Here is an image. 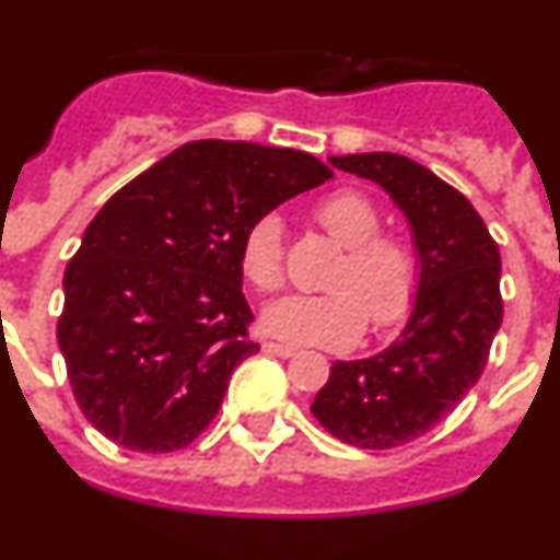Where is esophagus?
I'll return each mask as SVG.
<instances>
[{
	"mask_svg": "<svg viewBox=\"0 0 560 560\" xmlns=\"http://www.w3.org/2000/svg\"><path fill=\"white\" fill-rule=\"evenodd\" d=\"M264 350L271 355H280V359H291L296 353L291 345H280V341H264Z\"/></svg>",
	"mask_w": 560,
	"mask_h": 560,
	"instance_id": "34e87169",
	"label": "esophagus"
}]
</instances>
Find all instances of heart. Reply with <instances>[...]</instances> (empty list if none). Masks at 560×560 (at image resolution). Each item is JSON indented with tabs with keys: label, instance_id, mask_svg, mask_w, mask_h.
<instances>
[{
	"label": "heart",
	"instance_id": "heart-1",
	"mask_svg": "<svg viewBox=\"0 0 560 560\" xmlns=\"http://www.w3.org/2000/svg\"><path fill=\"white\" fill-rule=\"evenodd\" d=\"M314 219L348 246L325 294H291L264 311V328L296 345L348 348L364 334L398 328L418 303L420 266L412 246L381 232V212L359 190H336L314 205ZM241 271L257 291L285 283V235L277 212H260L241 241Z\"/></svg>",
	"mask_w": 560,
	"mask_h": 560
}]
</instances>
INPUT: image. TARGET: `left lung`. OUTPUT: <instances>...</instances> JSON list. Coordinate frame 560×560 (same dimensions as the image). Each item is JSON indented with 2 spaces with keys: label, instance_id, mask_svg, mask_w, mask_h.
<instances>
[{
  "label": "left lung",
  "instance_id": "8db88e82",
  "mask_svg": "<svg viewBox=\"0 0 560 560\" xmlns=\"http://www.w3.org/2000/svg\"><path fill=\"white\" fill-rule=\"evenodd\" d=\"M378 182L404 210L420 255L418 303L387 350L336 361L311 412L355 448H395L434 429L482 375L502 325V257L457 187L398 153L330 156Z\"/></svg>",
  "mask_w": 560,
  "mask_h": 560
}]
</instances>
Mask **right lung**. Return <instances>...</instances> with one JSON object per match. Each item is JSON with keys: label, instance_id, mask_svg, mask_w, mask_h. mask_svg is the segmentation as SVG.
Instances as JSON below:
<instances>
[{"label": "right lung", "instance_id": "1", "mask_svg": "<svg viewBox=\"0 0 560 560\" xmlns=\"http://www.w3.org/2000/svg\"><path fill=\"white\" fill-rule=\"evenodd\" d=\"M294 148L199 140L114 192L63 275L58 348L78 407L131 452L190 446L260 350L241 241L260 212L330 179Z\"/></svg>", "mask_w": 560, "mask_h": 560}]
</instances>
